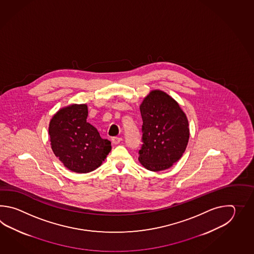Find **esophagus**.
<instances>
[{
  "instance_id": "1",
  "label": "esophagus",
  "mask_w": 254,
  "mask_h": 254,
  "mask_svg": "<svg viewBox=\"0 0 254 254\" xmlns=\"http://www.w3.org/2000/svg\"><path fill=\"white\" fill-rule=\"evenodd\" d=\"M122 140H123V139H122L121 137H114V138L112 139V141H113L114 144H118Z\"/></svg>"
}]
</instances>
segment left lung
Instances as JSON below:
<instances>
[{"label": "left lung", "mask_w": 254, "mask_h": 254, "mask_svg": "<svg viewBox=\"0 0 254 254\" xmlns=\"http://www.w3.org/2000/svg\"><path fill=\"white\" fill-rule=\"evenodd\" d=\"M142 119L139 161L149 171L171 167L183 156L189 140L186 115L173 98L152 91L140 106Z\"/></svg>", "instance_id": "left-lung-1"}]
</instances>
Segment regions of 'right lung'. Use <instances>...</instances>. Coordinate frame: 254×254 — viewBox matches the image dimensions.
<instances>
[{"mask_svg":"<svg viewBox=\"0 0 254 254\" xmlns=\"http://www.w3.org/2000/svg\"><path fill=\"white\" fill-rule=\"evenodd\" d=\"M86 104L61 109L49 125L51 145L65 167L78 173L94 171L112 150L111 141L103 139L97 129L87 123Z\"/></svg>","mask_w":254,"mask_h":254,"instance_id":"obj_1","label":"right lung"}]
</instances>
